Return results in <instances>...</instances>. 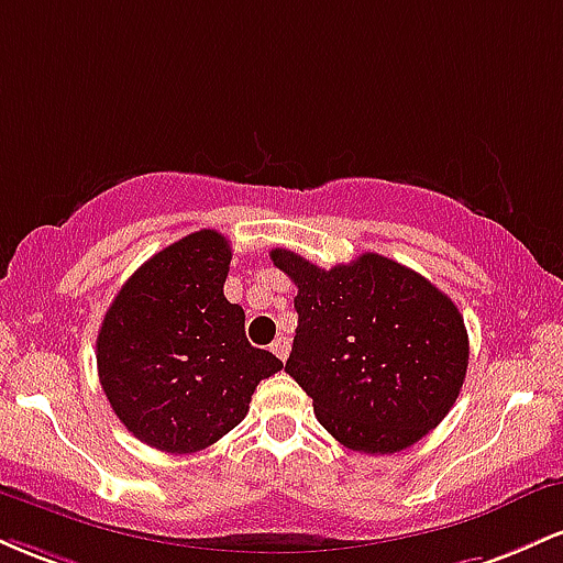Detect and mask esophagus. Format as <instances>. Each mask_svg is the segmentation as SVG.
I'll use <instances>...</instances> for the list:
<instances>
[{"mask_svg":"<svg viewBox=\"0 0 563 563\" xmlns=\"http://www.w3.org/2000/svg\"><path fill=\"white\" fill-rule=\"evenodd\" d=\"M288 352H290V341L286 339V335H280V339H275V344H273V354H275V357L286 363Z\"/></svg>","mask_w":563,"mask_h":563,"instance_id":"1","label":"esophagus"}]
</instances>
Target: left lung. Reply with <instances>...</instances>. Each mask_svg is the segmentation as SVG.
Wrapping results in <instances>:
<instances>
[{"mask_svg":"<svg viewBox=\"0 0 563 563\" xmlns=\"http://www.w3.org/2000/svg\"><path fill=\"white\" fill-rule=\"evenodd\" d=\"M269 256L299 288L286 373L312 397L322 429L367 455L437 429L468 367V333L450 296L378 254L331 269L288 249Z\"/></svg>","mask_w":563,"mask_h":563,"instance_id":"obj_1","label":"left lung"}]
</instances>
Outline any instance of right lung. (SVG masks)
Wrapping results in <instances>:
<instances>
[{
	"mask_svg": "<svg viewBox=\"0 0 563 563\" xmlns=\"http://www.w3.org/2000/svg\"><path fill=\"white\" fill-rule=\"evenodd\" d=\"M232 251L198 230L151 256L121 286L100 333L97 373L119 421L161 452H198L235 429L251 394L283 363L245 339L224 299Z\"/></svg>",
	"mask_w": 563,
	"mask_h": 563,
	"instance_id": "add662e5",
	"label": "right lung"
}]
</instances>
